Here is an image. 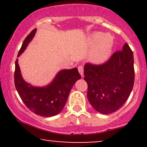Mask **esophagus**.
Returning a JSON list of instances; mask_svg holds the SVG:
<instances>
[{
    "mask_svg": "<svg viewBox=\"0 0 147 147\" xmlns=\"http://www.w3.org/2000/svg\"><path fill=\"white\" fill-rule=\"evenodd\" d=\"M78 71H79V72H80V75H81L82 77H83V76H84V66L82 65H79L78 67Z\"/></svg>",
    "mask_w": 147,
    "mask_h": 147,
    "instance_id": "34e87169",
    "label": "esophagus"
}]
</instances>
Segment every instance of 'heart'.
Instances as JSON below:
<instances>
[{"mask_svg": "<svg viewBox=\"0 0 147 147\" xmlns=\"http://www.w3.org/2000/svg\"><path fill=\"white\" fill-rule=\"evenodd\" d=\"M90 43L96 45L92 51V60L96 63H102L109 58L114 45V39L111 35L102 33H96L90 37Z\"/></svg>", "mask_w": 147, "mask_h": 147, "instance_id": "1", "label": "heart"}]
</instances>
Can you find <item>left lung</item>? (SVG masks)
Listing matches in <instances>:
<instances>
[{
    "label": "left lung",
    "mask_w": 147,
    "mask_h": 147,
    "mask_svg": "<svg viewBox=\"0 0 147 147\" xmlns=\"http://www.w3.org/2000/svg\"><path fill=\"white\" fill-rule=\"evenodd\" d=\"M84 76L88 99L94 109L104 114L118 110L134 86V57L129 45L126 43L122 50L114 52L104 63H86Z\"/></svg>",
    "instance_id": "left-lung-1"
}]
</instances>
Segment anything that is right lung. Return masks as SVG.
Returning <instances> with one entry per match:
<instances>
[{
  "label": "right lung",
  "mask_w": 147,
  "mask_h": 147,
  "mask_svg": "<svg viewBox=\"0 0 147 147\" xmlns=\"http://www.w3.org/2000/svg\"><path fill=\"white\" fill-rule=\"evenodd\" d=\"M36 30L33 29L24 40L17 57L25 51ZM14 78L16 89L26 106L33 113L48 117L57 115L63 110L71 88L81 76L77 68L63 69L57 74L49 85L43 88L34 87L23 80L17 59Z\"/></svg>",
  "instance_id": "1"
}]
</instances>
